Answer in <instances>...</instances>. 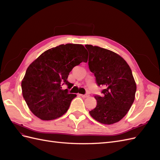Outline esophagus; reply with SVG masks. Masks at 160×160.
<instances>
[{"instance_id": "1", "label": "esophagus", "mask_w": 160, "mask_h": 160, "mask_svg": "<svg viewBox=\"0 0 160 160\" xmlns=\"http://www.w3.org/2000/svg\"><path fill=\"white\" fill-rule=\"evenodd\" d=\"M80 96H81L82 98H88V97L89 96L88 94H85V95H82V94H80Z\"/></svg>"}]
</instances>
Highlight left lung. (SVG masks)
Segmentation results:
<instances>
[{
  "label": "left lung",
  "instance_id": "1",
  "mask_svg": "<svg viewBox=\"0 0 160 160\" xmlns=\"http://www.w3.org/2000/svg\"><path fill=\"white\" fill-rule=\"evenodd\" d=\"M89 67L98 86H103L102 96L95 95L97 106L89 111L91 117L103 124L122 119L132 107L136 84L132 69L122 57L99 47L86 45Z\"/></svg>",
  "mask_w": 160,
  "mask_h": 160
}]
</instances>
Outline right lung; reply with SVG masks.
Instances as JSON below:
<instances>
[{"label": "right lung", "mask_w": 160, "mask_h": 160, "mask_svg": "<svg viewBox=\"0 0 160 160\" xmlns=\"http://www.w3.org/2000/svg\"><path fill=\"white\" fill-rule=\"evenodd\" d=\"M84 46L77 44L61 45L45 51L27 68L22 81L23 98L32 113L42 120L61 117L68 110L77 96L62 89L74 67L88 61Z\"/></svg>", "instance_id": "right-lung-1"}]
</instances>
